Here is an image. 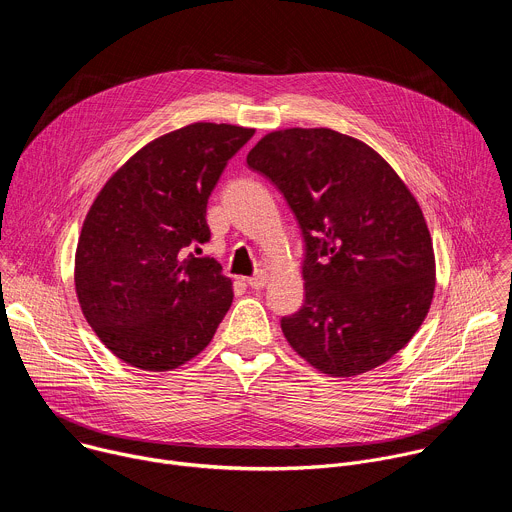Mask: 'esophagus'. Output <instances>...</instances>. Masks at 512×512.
Wrapping results in <instances>:
<instances>
[{
    "label": "esophagus",
    "instance_id": "obj_1",
    "mask_svg": "<svg viewBox=\"0 0 512 512\" xmlns=\"http://www.w3.org/2000/svg\"><path fill=\"white\" fill-rule=\"evenodd\" d=\"M265 283H267V273L265 271H259L253 277H247V285L253 287V289H261V287H265Z\"/></svg>",
    "mask_w": 512,
    "mask_h": 512
}]
</instances>
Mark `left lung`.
<instances>
[{
  "mask_svg": "<svg viewBox=\"0 0 512 512\" xmlns=\"http://www.w3.org/2000/svg\"><path fill=\"white\" fill-rule=\"evenodd\" d=\"M294 210L306 300L281 318L314 369L354 377L397 354L425 320L435 259L423 212L367 143L316 127L267 133L247 156Z\"/></svg>",
  "mask_w": 512,
  "mask_h": 512,
  "instance_id": "left-lung-1",
  "label": "left lung"
}]
</instances>
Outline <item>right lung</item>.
Returning a JSON list of instances; mask_svg holds the SVG:
<instances>
[{
	"instance_id": "obj_1",
	"label": "right lung",
	"mask_w": 512,
	"mask_h": 512,
	"mask_svg": "<svg viewBox=\"0 0 512 512\" xmlns=\"http://www.w3.org/2000/svg\"><path fill=\"white\" fill-rule=\"evenodd\" d=\"M255 129L192 123L131 156L95 198L79 237L75 285L99 340L141 371H172L208 346L233 304L210 257L206 204Z\"/></svg>"
}]
</instances>
